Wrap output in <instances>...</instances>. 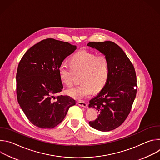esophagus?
Instances as JSON below:
<instances>
[{
	"label": "esophagus",
	"mask_w": 160,
	"mask_h": 160,
	"mask_svg": "<svg viewBox=\"0 0 160 160\" xmlns=\"http://www.w3.org/2000/svg\"><path fill=\"white\" fill-rule=\"evenodd\" d=\"M77 104L80 106H82L83 108H86L87 107V103L85 102H83V101H78L77 102Z\"/></svg>",
	"instance_id": "obj_1"
}]
</instances>
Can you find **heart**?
Returning a JSON list of instances; mask_svg holds the SVG:
<instances>
[{
  "label": "heart",
  "instance_id": "b5f03b06",
  "mask_svg": "<svg viewBox=\"0 0 160 160\" xmlns=\"http://www.w3.org/2000/svg\"><path fill=\"white\" fill-rule=\"evenodd\" d=\"M72 67L62 62L59 67V75L61 81L67 86L73 84V72H82V83L68 90V94L77 100H83L93 92L101 90L106 85L109 75L108 59L103 55L87 50H80L70 59Z\"/></svg>",
  "mask_w": 160,
  "mask_h": 160
}]
</instances>
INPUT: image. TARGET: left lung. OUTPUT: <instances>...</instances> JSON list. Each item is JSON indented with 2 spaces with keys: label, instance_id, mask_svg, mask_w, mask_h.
Here are the masks:
<instances>
[{
  "label": "left lung",
  "instance_id": "left-lung-1",
  "mask_svg": "<svg viewBox=\"0 0 160 160\" xmlns=\"http://www.w3.org/2000/svg\"><path fill=\"white\" fill-rule=\"evenodd\" d=\"M108 59V80L96 97L89 101L88 107L96 108L99 117L89 122L92 128L107 132L120 126L128 116L137 94L135 68L124 51L111 41L89 42Z\"/></svg>",
  "mask_w": 160,
  "mask_h": 160
}]
</instances>
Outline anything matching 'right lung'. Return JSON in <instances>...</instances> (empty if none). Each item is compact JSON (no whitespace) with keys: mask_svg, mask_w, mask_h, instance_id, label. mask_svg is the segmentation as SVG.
Masks as SVG:
<instances>
[{"mask_svg":"<svg viewBox=\"0 0 160 160\" xmlns=\"http://www.w3.org/2000/svg\"><path fill=\"white\" fill-rule=\"evenodd\" d=\"M77 49L54 38L44 39L30 48L19 62L16 73L18 103L29 121L42 128H52L76 102L68 96L54 95L63 88L59 67Z\"/></svg>","mask_w":160,"mask_h":160,"instance_id":"add662e5","label":"right lung"}]
</instances>
